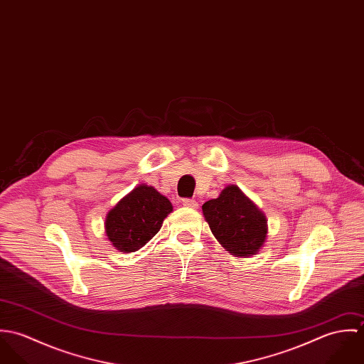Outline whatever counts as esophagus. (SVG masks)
I'll use <instances>...</instances> for the list:
<instances>
[{
    "instance_id": "obj_1",
    "label": "esophagus",
    "mask_w": 364,
    "mask_h": 364,
    "mask_svg": "<svg viewBox=\"0 0 364 364\" xmlns=\"http://www.w3.org/2000/svg\"><path fill=\"white\" fill-rule=\"evenodd\" d=\"M182 203H183V206H186V208H196L199 206L195 199H188V198H186V199H182Z\"/></svg>"
}]
</instances>
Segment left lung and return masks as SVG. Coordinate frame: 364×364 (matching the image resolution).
Wrapping results in <instances>:
<instances>
[{
	"label": "left lung",
	"mask_w": 364,
	"mask_h": 364,
	"mask_svg": "<svg viewBox=\"0 0 364 364\" xmlns=\"http://www.w3.org/2000/svg\"><path fill=\"white\" fill-rule=\"evenodd\" d=\"M213 235L237 257L257 254L266 240V218L237 186H227L203 206Z\"/></svg>",
	"instance_id": "obj_1"
}]
</instances>
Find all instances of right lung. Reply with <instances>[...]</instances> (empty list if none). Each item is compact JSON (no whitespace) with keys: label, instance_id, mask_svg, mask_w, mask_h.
I'll list each match as a JSON object with an SVG mask.
<instances>
[{"label":"right lung","instance_id":"1","mask_svg":"<svg viewBox=\"0 0 364 364\" xmlns=\"http://www.w3.org/2000/svg\"><path fill=\"white\" fill-rule=\"evenodd\" d=\"M171 211L172 205L165 196L140 185L107 213L106 235L117 250L134 252L156 235Z\"/></svg>","mask_w":364,"mask_h":364}]
</instances>
